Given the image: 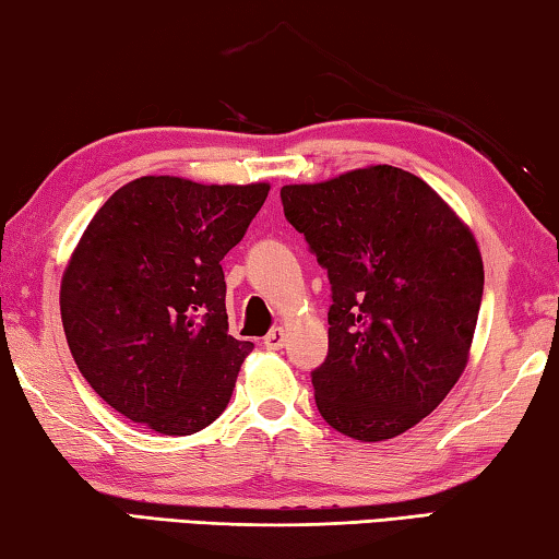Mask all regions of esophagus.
Segmentation results:
<instances>
[{"mask_svg":"<svg viewBox=\"0 0 559 559\" xmlns=\"http://www.w3.org/2000/svg\"><path fill=\"white\" fill-rule=\"evenodd\" d=\"M263 345H266V349H281L283 345H286V330L273 328L271 333L263 337Z\"/></svg>","mask_w":559,"mask_h":559,"instance_id":"34e87169","label":"esophagus"}]
</instances>
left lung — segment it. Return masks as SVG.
Wrapping results in <instances>:
<instances>
[{
	"mask_svg": "<svg viewBox=\"0 0 559 559\" xmlns=\"http://www.w3.org/2000/svg\"><path fill=\"white\" fill-rule=\"evenodd\" d=\"M281 200L333 286L328 357L313 372L320 416L357 441L400 437L468 365L484 296L476 236L392 165L286 185Z\"/></svg>",
	"mask_w": 559,
	"mask_h": 559,
	"instance_id": "obj_1",
	"label": "left lung"
}]
</instances>
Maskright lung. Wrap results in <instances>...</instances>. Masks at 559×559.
Listing matches in <instances>:
<instances>
[{
	"mask_svg": "<svg viewBox=\"0 0 559 559\" xmlns=\"http://www.w3.org/2000/svg\"><path fill=\"white\" fill-rule=\"evenodd\" d=\"M269 182L138 177L112 192L61 278V323L103 402L165 437L226 409L253 343L229 335L222 259L243 239Z\"/></svg>",
	"mask_w": 559,
	"mask_h": 559,
	"instance_id": "right-lung-1",
	"label": "right lung"
}]
</instances>
